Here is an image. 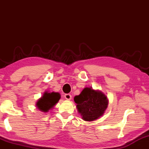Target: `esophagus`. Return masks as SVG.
I'll return each instance as SVG.
<instances>
[{"label": "esophagus", "mask_w": 149, "mask_h": 149, "mask_svg": "<svg viewBox=\"0 0 149 149\" xmlns=\"http://www.w3.org/2000/svg\"><path fill=\"white\" fill-rule=\"evenodd\" d=\"M64 97L65 99L67 100H71L72 99V95L70 94H65L64 95Z\"/></svg>", "instance_id": "34e87169"}]
</instances>
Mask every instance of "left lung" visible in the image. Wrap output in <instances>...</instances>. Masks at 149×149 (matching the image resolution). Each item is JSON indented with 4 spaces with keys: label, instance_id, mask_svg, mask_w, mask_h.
<instances>
[{
    "label": "left lung",
    "instance_id": "obj_1",
    "mask_svg": "<svg viewBox=\"0 0 149 149\" xmlns=\"http://www.w3.org/2000/svg\"><path fill=\"white\" fill-rule=\"evenodd\" d=\"M74 101L78 112L86 122H92L101 117L108 105L107 95L92 87H85L79 95L75 96Z\"/></svg>",
    "mask_w": 149,
    "mask_h": 149
}]
</instances>
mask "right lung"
<instances>
[{"label": "right lung", "instance_id": "add662e5", "mask_svg": "<svg viewBox=\"0 0 149 149\" xmlns=\"http://www.w3.org/2000/svg\"><path fill=\"white\" fill-rule=\"evenodd\" d=\"M60 97L61 96L59 93L45 91L42 97L37 101L36 107L41 112H48L57 104Z\"/></svg>", "mask_w": 149, "mask_h": 149}]
</instances>
